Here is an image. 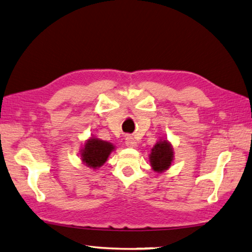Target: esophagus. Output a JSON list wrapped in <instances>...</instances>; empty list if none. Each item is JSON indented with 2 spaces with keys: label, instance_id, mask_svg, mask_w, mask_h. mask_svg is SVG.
Here are the masks:
<instances>
[{
  "label": "esophagus",
  "instance_id": "obj_1",
  "mask_svg": "<svg viewBox=\"0 0 252 252\" xmlns=\"http://www.w3.org/2000/svg\"><path fill=\"white\" fill-rule=\"evenodd\" d=\"M126 145L127 147H136V141L134 140V137L131 135H126Z\"/></svg>",
  "mask_w": 252,
  "mask_h": 252
}]
</instances>
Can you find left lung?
I'll list each match as a JSON object with an SVG mask.
<instances>
[{"mask_svg":"<svg viewBox=\"0 0 252 252\" xmlns=\"http://www.w3.org/2000/svg\"><path fill=\"white\" fill-rule=\"evenodd\" d=\"M172 158H174V152L170 143L164 140L157 142L155 146L152 149L150 155V161L153 169L157 172L167 170L170 167Z\"/></svg>","mask_w":252,"mask_h":252,"instance_id":"1","label":"left lung"}]
</instances>
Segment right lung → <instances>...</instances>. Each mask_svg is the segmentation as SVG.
<instances>
[{
    "mask_svg": "<svg viewBox=\"0 0 252 252\" xmlns=\"http://www.w3.org/2000/svg\"><path fill=\"white\" fill-rule=\"evenodd\" d=\"M113 150H115V146L111 143L91 137L90 140H87L81 151L82 160L91 168H99L107 161Z\"/></svg>",
    "mask_w": 252,
    "mask_h": 252,
    "instance_id": "obj_1",
    "label": "right lung"
}]
</instances>
